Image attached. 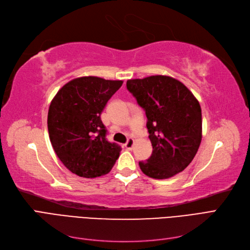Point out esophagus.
<instances>
[{"label": "esophagus", "instance_id": "1", "mask_svg": "<svg viewBox=\"0 0 250 250\" xmlns=\"http://www.w3.org/2000/svg\"><path fill=\"white\" fill-rule=\"evenodd\" d=\"M133 145H134V140H133L132 138H129V139L127 140V142H126V144H125V147H126V149L130 150V149H132Z\"/></svg>", "mask_w": 250, "mask_h": 250}]
</instances>
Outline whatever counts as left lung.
<instances>
[{
  "label": "left lung",
  "mask_w": 250,
  "mask_h": 250,
  "mask_svg": "<svg viewBox=\"0 0 250 250\" xmlns=\"http://www.w3.org/2000/svg\"><path fill=\"white\" fill-rule=\"evenodd\" d=\"M126 86L146 112L152 144V154L139 163L142 172L151 178L166 179L184 171L201 143L198 100L184 83L163 75L127 80Z\"/></svg>",
  "instance_id": "left-lung-1"
}]
</instances>
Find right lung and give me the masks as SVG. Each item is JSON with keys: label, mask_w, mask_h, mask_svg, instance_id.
Wrapping results in <instances>:
<instances>
[{"label": "right lung", "mask_w": 250, "mask_h": 250, "mask_svg": "<svg viewBox=\"0 0 250 250\" xmlns=\"http://www.w3.org/2000/svg\"><path fill=\"white\" fill-rule=\"evenodd\" d=\"M122 80L86 76L67 82L53 98L48 112L50 141L72 173L95 178L107 174L122 150L106 140L101 113Z\"/></svg>", "instance_id": "add662e5"}]
</instances>
